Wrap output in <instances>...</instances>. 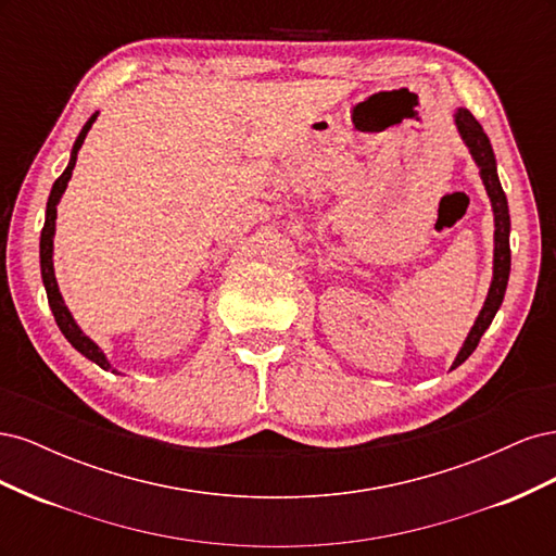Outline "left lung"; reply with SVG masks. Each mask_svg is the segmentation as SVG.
Returning a JSON list of instances; mask_svg holds the SVG:
<instances>
[{"label": "left lung", "mask_w": 556, "mask_h": 556, "mask_svg": "<svg viewBox=\"0 0 556 556\" xmlns=\"http://www.w3.org/2000/svg\"><path fill=\"white\" fill-rule=\"evenodd\" d=\"M454 125H457L459 137L466 143L470 157H473L478 164L480 178L484 182L486 197H490L492 211H494V276H492L490 292H486L484 306L476 319V325L470 327L466 341L459 350V355L452 364V368H457L459 364H464L470 355H473V350L478 348L482 333L490 329L496 311L503 304V296H506L508 276H510V213H508L506 192H503L498 174H496L494 150H492L490 139H486L482 125L476 121L473 113H470L468 109H457V113H454Z\"/></svg>", "instance_id": "8db88e82"}]
</instances>
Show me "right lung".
I'll return each instance as SVG.
<instances>
[{"instance_id":"1","label":"right lung","mask_w":556,"mask_h":556,"mask_svg":"<svg viewBox=\"0 0 556 556\" xmlns=\"http://www.w3.org/2000/svg\"><path fill=\"white\" fill-rule=\"evenodd\" d=\"M97 121V113L90 117V121L83 125L78 139L72 148V157H70V164H66V169L62 172V176L53 182V190H50V197H48V204H46V223H43V229H41V243H39V257H41V278H43V288H46V294H48V304H50V311H53L55 315V323L60 327V331L64 333V339L70 341L83 357H88L90 362H94L97 366H102L104 371H113L117 374L115 368L111 366V362L106 359V355L102 352V348H99L90 336H86L80 331V327L76 325V319L72 317L70 308L64 306V299L60 294V288H58V280H55V268H53V237H55V217H58V204L60 199L66 190V182H70L72 178V172L76 166V157H78V150L83 146V141H86L88 131L92 127V123Z\"/></svg>"}]
</instances>
